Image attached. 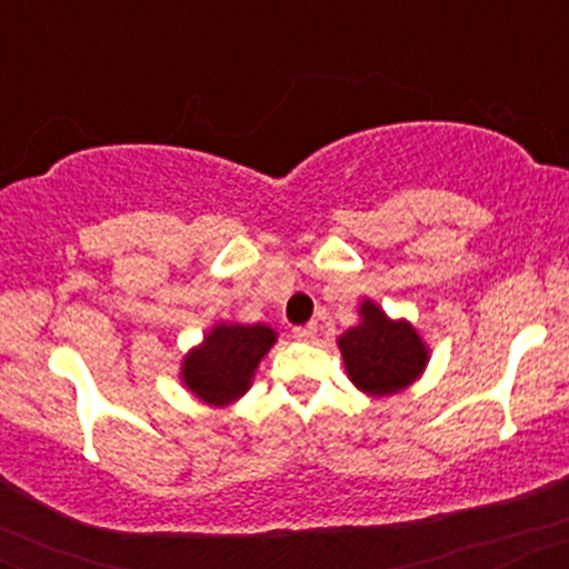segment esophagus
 Returning <instances> with one entry per match:
<instances>
[{
  "label": "esophagus",
  "instance_id": "34e87169",
  "mask_svg": "<svg viewBox=\"0 0 569 569\" xmlns=\"http://www.w3.org/2000/svg\"><path fill=\"white\" fill-rule=\"evenodd\" d=\"M316 335H318V326L316 323L297 326V329H293V337L302 339V342H310V339H316Z\"/></svg>",
  "mask_w": 569,
  "mask_h": 569
}]
</instances>
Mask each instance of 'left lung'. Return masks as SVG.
Returning <instances> with one entry per match:
<instances>
[{
    "mask_svg": "<svg viewBox=\"0 0 569 569\" xmlns=\"http://www.w3.org/2000/svg\"><path fill=\"white\" fill-rule=\"evenodd\" d=\"M350 380L371 396L398 393L420 377L428 350L407 321H390L375 302L361 305V323L339 337Z\"/></svg>",
    "mask_w": 569,
    "mask_h": 569,
    "instance_id": "left-lung-1",
    "label": "left lung"
}]
</instances>
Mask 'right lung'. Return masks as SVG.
Instances as JSON below:
<instances>
[{
  "label": "right lung",
  "instance_id": "obj_1",
  "mask_svg": "<svg viewBox=\"0 0 569 569\" xmlns=\"http://www.w3.org/2000/svg\"><path fill=\"white\" fill-rule=\"evenodd\" d=\"M272 345H276V331L270 326L221 323L198 350L184 358L181 377L187 388L202 401L224 407L246 393L253 369Z\"/></svg>",
  "mask_w": 569,
  "mask_h": 569
}]
</instances>
